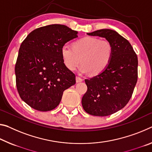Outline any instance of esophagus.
Listing matches in <instances>:
<instances>
[{"label":"esophagus","instance_id":"obj_1","mask_svg":"<svg viewBox=\"0 0 152 152\" xmlns=\"http://www.w3.org/2000/svg\"><path fill=\"white\" fill-rule=\"evenodd\" d=\"M76 83H80V82L83 81V79L80 78V77H79V76H76Z\"/></svg>","mask_w":152,"mask_h":152}]
</instances>
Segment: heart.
<instances>
[{
    "mask_svg": "<svg viewBox=\"0 0 152 152\" xmlns=\"http://www.w3.org/2000/svg\"><path fill=\"white\" fill-rule=\"evenodd\" d=\"M61 55L64 65L69 70H75L81 59L80 73L91 72L92 75H98L109 66L113 56V47L107 40L86 37L74 42L72 48L63 46Z\"/></svg>",
    "mask_w": 152,
    "mask_h": 152,
    "instance_id": "b5f03b06",
    "label": "heart"
}]
</instances>
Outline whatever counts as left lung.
I'll use <instances>...</instances> for the list:
<instances>
[{
  "mask_svg": "<svg viewBox=\"0 0 152 152\" xmlns=\"http://www.w3.org/2000/svg\"><path fill=\"white\" fill-rule=\"evenodd\" d=\"M87 34L105 38L113 47L105 70L85 80L87 91L82 99L86 112L106 116L122 109L131 98L137 81L138 59L130 42L114 30L102 29Z\"/></svg>",
  "mask_w": 152,
  "mask_h": 152,
  "instance_id": "1",
  "label": "left lung"
}]
</instances>
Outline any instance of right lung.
Wrapping results in <instances>:
<instances>
[{
	"label": "right lung",
	"instance_id": "1",
	"mask_svg": "<svg viewBox=\"0 0 152 152\" xmlns=\"http://www.w3.org/2000/svg\"><path fill=\"white\" fill-rule=\"evenodd\" d=\"M78 32L64 25L52 24L33 30L21 43L15 72L17 89L24 102L41 112L55 109L64 91L76 84L61 55L66 42Z\"/></svg>",
	"mask_w": 152,
	"mask_h": 152
}]
</instances>
